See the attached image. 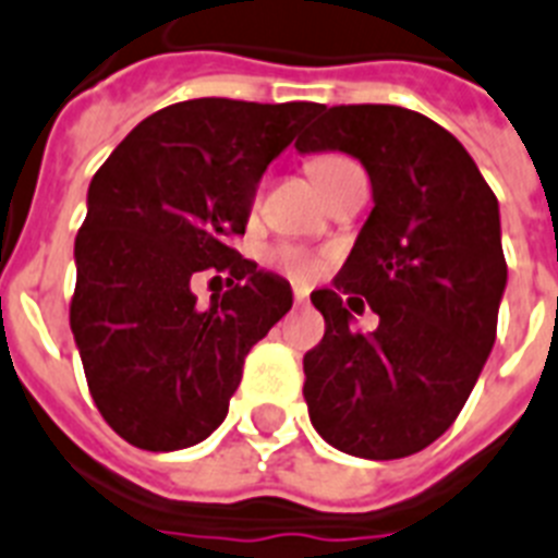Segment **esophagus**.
I'll list each match as a JSON object with an SVG mask.
<instances>
[{"mask_svg":"<svg viewBox=\"0 0 558 558\" xmlns=\"http://www.w3.org/2000/svg\"><path fill=\"white\" fill-rule=\"evenodd\" d=\"M293 305H296V307H305V305H307V296H305V293H302V291L293 293Z\"/></svg>","mask_w":558,"mask_h":558,"instance_id":"esophagus-1","label":"esophagus"}]
</instances>
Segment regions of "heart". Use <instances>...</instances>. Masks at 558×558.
<instances>
[{
    "label": "heart",
    "mask_w": 558,
    "mask_h": 558,
    "mask_svg": "<svg viewBox=\"0 0 558 558\" xmlns=\"http://www.w3.org/2000/svg\"><path fill=\"white\" fill-rule=\"evenodd\" d=\"M349 163H351L349 158L328 155V158L311 160L307 172H311V178L316 181V186H319V190H325V184L331 181L333 172L342 167H349ZM265 262L270 267H276V270H282L284 276L296 279V282H307V279H314L316 270H319V262H316L314 253L302 251V247H296V244H291V242L270 244V247L265 251Z\"/></svg>",
    "instance_id": "obj_1"
}]
</instances>
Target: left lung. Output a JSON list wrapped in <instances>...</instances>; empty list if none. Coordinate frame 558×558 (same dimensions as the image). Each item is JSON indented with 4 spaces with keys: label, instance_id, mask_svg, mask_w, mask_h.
Listing matches in <instances>:
<instances>
[{
    "label": "left lung",
    "instance_id": "8db88e82",
    "mask_svg": "<svg viewBox=\"0 0 558 558\" xmlns=\"http://www.w3.org/2000/svg\"><path fill=\"white\" fill-rule=\"evenodd\" d=\"M300 153L363 160L374 209L333 291L311 293L325 337L302 360L307 412L331 447L391 461L456 423L496 342L507 284L496 193L456 135L421 111L331 106ZM372 306V335L350 311Z\"/></svg>",
    "mask_w": 558,
    "mask_h": 558
}]
</instances>
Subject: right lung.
Segmentation results:
<instances>
[{
	"instance_id": "right-lung-1",
	"label": "right lung",
	"mask_w": 558,
	"mask_h": 558,
	"mask_svg": "<svg viewBox=\"0 0 558 558\" xmlns=\"http://www.w3.org/2000/svg\"><path fill=\"white\" fill-rule=\"evenodd\" d=\"M319 102L198 97L129 132L88 186L69 319L102 421L146 452L204 440L227 417L244 356L291 311V284L230 247L267 163ZM231 288L209 308L190 281Z\"/></svg>"
}]
</instances>
